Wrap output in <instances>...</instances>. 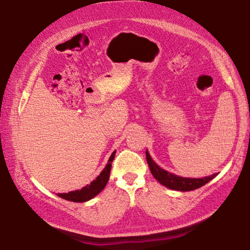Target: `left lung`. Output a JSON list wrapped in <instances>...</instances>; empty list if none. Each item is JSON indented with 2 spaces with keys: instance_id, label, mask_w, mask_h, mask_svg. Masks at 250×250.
Here are the masks:
<instances>
[{
  "instance_id": "left-lung-1",
  "label": "left lung",
  "mask_w": 250,
  "mask_h": 250,
  "mask_svg": "<svg viewBox=\"0 0 250 250\" xmlns=\"http://www.w3.org/2000/svg\"><path fill=\"white\" fill-rule=\"evenodd\" d=\"M146 160L148 163V167L150 168V172L153 175L159 183L161 185L166 186V187L177 190V191H191L194 189H198L202 186L207 184L209 180L213 179L217 174H213L210 176L203 177V178H188V177H182L177 176L173 173H169L166 169L161 168L158 164L152 160L149 152L146 150Z\"/></svg>"
}]
</instances>
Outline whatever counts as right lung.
<instances>
[{
    "label": "right lung",
    "mask_w": 250,
    "mask_h": 250,
    "mask_svg": "<svg viewBox=\"0 0 250 250\" xmlns=\"http://www.w3.org/2000/svg\"><path fill=\"white\" fill-rule=\"evenodd\" d=\"M115 153H116V150L111 153V156L109 157L106 167H104L103 171L100 173L99 176L93 180V182H91L87 186H84V187L82 188L81 190L71 191V192H67V193H58V196H60V198L71 201V202H87L89 200H91L92 198H94L95 195H98L101 191L105 188L106 184L108 182L110 168H111V162H113L115 158Z\"/></svg>",
    "instance_id": "1"
}]
</instances>
